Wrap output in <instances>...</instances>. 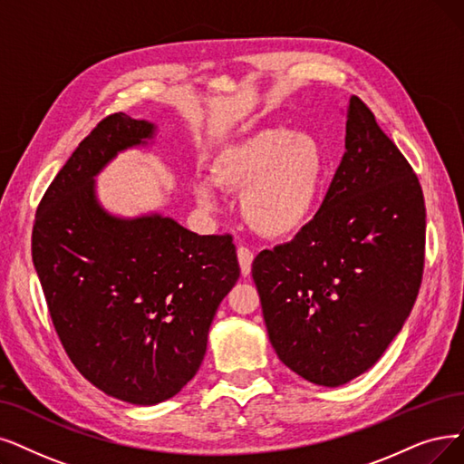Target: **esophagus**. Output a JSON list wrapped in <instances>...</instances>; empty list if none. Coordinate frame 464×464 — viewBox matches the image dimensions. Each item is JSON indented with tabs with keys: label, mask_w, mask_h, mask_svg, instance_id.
<instances>
[{
	"label": "esophagus",
	"mask_w": 464,
	"mask_h": 464,
	"mask_svg": "<svg viewBox=\"0 0 464 464\" xmlns=\"http://www.w3.org/2000/svg\"><path fill=\"white\" fill-rule=\"evenodd\" d=\"M253 251L246 246L237 247V261H239V268H242V274L247 276L251 272V263H253Z\"/></svg>",
	"instance_id": "1"
}]
</instances>
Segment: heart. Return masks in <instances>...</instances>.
<instances>
[{"instance_id": "b5f03b06", "label": "heart", "mask_w": 464, "mask_h": 464, "mask_svg": "<svg viewBox=\"0 0 464 464\" xmlns=\"http://www.w3.org/2000/svg\"><path fill=\"white\" fill-rule=\"evenodd\" d=\"M325 173L320 140L282 127L258 129L222 150L213 163V182L222 190L244 192L242 213L265 237H285L301 230L316 208ZM198 206L217 208L209 180L194 184Z\"/></svg>"}]
</instances>
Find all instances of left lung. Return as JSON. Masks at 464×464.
Returning a JSON list of instances; mask_svg holds the SVG:
<instances>
[{
	"label": "left lung",
	"instance_id": "left-lung-1",
	"mask_svg": "<svg viewBox=\"0 0 464 464\" xmlns=\"http://www.w3.org/2000/svg\"><path fill=\"white\" fill-rule=\"evenodd\" d=\"M344 148L320 211L251 268L277 358L320 386L344 384L382 356L424 268L420 182L356 95Z\"/></svg>",
	"mask_w": 464,
	"mask_h": 464
}]
</instances>
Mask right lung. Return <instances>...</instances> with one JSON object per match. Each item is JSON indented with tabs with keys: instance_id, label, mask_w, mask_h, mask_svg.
<instances>
[{
	"instance_id": "1",
	"label": "right lung",
	"mask_w": 464,
	"mask_h": 464,
	"mask_svg": "<svg viewBox=\"0 0 464 464\" xmlns=\"http://www.w3.org/2000/svg\"><path fill=\"white\" fill-rule=\"evenodd\" d=\"M154 125L110 114L45 190L32 230L54 331L78 372L108 396L173 398L206 356L215 312L239 277L230 234L198 236L169 217L120 218L95 198V177Z\"/></svg>"
}]
</instances>
